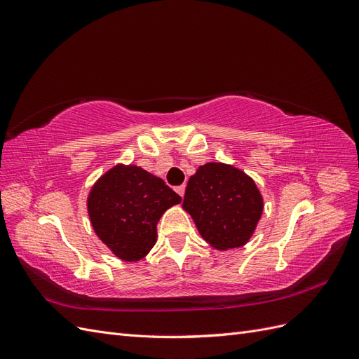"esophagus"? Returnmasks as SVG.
<instances>
[{
	"instance_id": "34e87169",
	"label": "esophagus",
	"mask_w": 359,
	"mask_h": 359,
	"mask_svg": "<svg viewBox=\"0 0 359 359\" xmlns=\"http://www.w3.org/2000/svg\"><path fill=\"white\" fill-rule=\"evenodd\" d=\"M175 190H177V193L180 194V196L182 198V196H184V193H186V186H180V187H177Z\"/></svg>"
}]
</instances>
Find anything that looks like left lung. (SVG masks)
<instances>
[{
	"mask_svg": "<svg viewBox=\"0 0 359 359\" xmlns=\"http://www.w3.org/2000/svg\"><path fill=\"white\" fill-rule=\"evenodd\" d=\"M182 208L206 243L217 250H229L243 247L252 238L264 199L243 170L224 163H206L190 177Z\"/></svg>",
	"mask_w": 359,
	"mask_h": 359,
	"instance_id": "obj_1",
	"label": "left lung"
}]
</instances>
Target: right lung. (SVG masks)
<instances>
[{
    "label": "right lung",
    "instance_id": "add662e5",
    "mask_svg": "<svg viewBox=\"0 0 359 359\" xmlns=\"http://www.w3.org/2000/svg\"><path fill=\"white\" fill-rule=\"evenodd\" d=\"M181 196L161 178L135 165H116L97 181L86 206L93 229L126 262L145 257L157 241V223Z\"/></svg>",
    "mask_w": 359,
    "mask_h": 359
}]
</instances>
